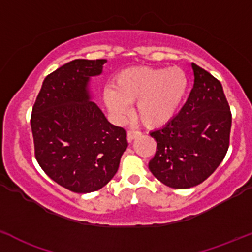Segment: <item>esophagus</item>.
<instances>
[{"label":"esophagus","instance_id":"34e87169","mask_svg":"<svg viewBox=\"0 0 252 252\" xmlns=\"http://www.w3.org/2000/svg\"><path fill=\"white\" fill-rule=\"evenodd\" d=\"M140 135H141V131L135 130V129H130V130H128L126 137H128V141H131V140H134V139H136V137H139Z\"/></svg>","mask_w":252,"mask_h":252}]
</instances>
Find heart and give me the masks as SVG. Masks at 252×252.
Here are the masks:
<instances>
[{
    "mask_svg": "<svg viewBox=\"0 0 252 252\" xmlns=\"http://www.w3.org/2000/svg\"><path fill=\"white\" fill-rule=\"evenodd\" d=\"M189 76L182 68L129 67L116 75L113 89L104 92L105 104L118 119L129 115V102H136V116L145 126L155 128L176 115L189 91Z\"/></svg>",
    "mask_w": 252,
    "mask_h": 252,
    "instance_id": "1",
    "label": "heart"
}]
</instances>
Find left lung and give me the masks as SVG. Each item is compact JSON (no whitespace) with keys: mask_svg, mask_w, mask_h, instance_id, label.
Returning <instances> with one entry per match:
<instances>
[{"mask_svg":"<svg viewBox=\"0 0 252 252\" xmlns=\"http://www.w3.org/2000/svg\"><path fill=\"white\" fill-rule=\"evenodd\" d=\"M194 84L186 104L163 128L152 131L156 155L151 173L171 189H185L205 181L229 147L232 113L222 84L192 63Z\"/></svg>","mask_w":252,"mask_h":252,"instance_id":"obj_1","label":"left lung"}]
</instances>
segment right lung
I'll use <instances>...</instances> for the list:
<instances>
[{
    "label": "right lung",
    "instance_id": "right-lung-1",
    "mask_svg": "<svg viewBox=\"0 0 252 252\" xmlns=\"http://www.w3.org/2000/svg\"><path fill=\"white\" fill-rule=\"evenodd\" d=\"M105 63L76 59L49 73L31 113L39 166L75 193L107 185L128 146L126 130L111 124L89 95V78L100 75Z\"/></svg>",
    "mask_w": 252,
    "mask_h": 252
}]
</instances>
